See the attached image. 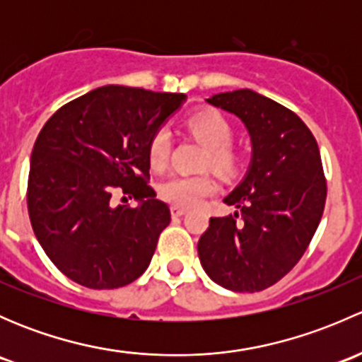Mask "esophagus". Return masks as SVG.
Instances as JSON below:
<instances>
[{
    "mask_svg": "<svg viewBox=\"0 0 362 362\" xmlns=\"http://www.w3.org/2000/svg\"><path fill=\"white\" fill-rule=\"evenodd\" d=\"M185 214H187V208L177 206V204H173V206H171V215H173V217H182V215H185Z\"/></svg>",
    "mask_w": 362,
    "mask_h": 362,
    "instance_id": "esophagus-1",
    "label": "esophagus"
}]
</instances>
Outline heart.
Here are the masks:
<instances>
[{"mask_svg":"<svg viewBox=\"0 0 362 362\" xmlns=\"http://www.w3.org/2000/svg\"><path fill=\"white\" fill-rule=\"evenodd\" d=\"M187 126L208 147L204 164L218 171H231L236 156L231 148L233 127L224 115L215 110L192 113ZM171 133L168 127H159L148 141V160L156 170H163L170 160ZM217 184L208 173H175L160 184V196L178 206L198 204L208 194L215 192Z\"/></svg>","mask_w":362,"mask_h":362,"instance_id":"1","label":"heart"}]
</instances>
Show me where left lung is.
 Instances as JSON below:
<instances>
[{
	"mask_svg": "<svg viewBox=\"0 0 362 362\" xmlns=\"http://www.w3.org/2000/svg\"><path fill=\"white\" fill-rule=\"evenodd\" d=\"M206 103L245 124L252 159L224 198L238 210L210 218L199 261L224 289L257 293L286 276L315 235L327 191L319 145L294 112L250 89L214 94Z\"/></svg>",
	"mask_w": 362,
	"mask_h": 362,
	"instance_id": "obj_1",
	"label": "left lung"
}]
</instances>
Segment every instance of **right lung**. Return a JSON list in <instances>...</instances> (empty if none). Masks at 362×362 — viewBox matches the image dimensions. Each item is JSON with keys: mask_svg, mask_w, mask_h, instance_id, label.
<instances>
[{"mask_svg": "<svg viewBox=\"0 0 362 362\" xmlns=\"http://www.w3.org/2000/svg\"><path fill=\"white\" fill-rule=\"evenodd\" d=\"M185 94L103 86L54 113L29 164L28 211L42 249L61 273L89 289L134 282L151 264L166 203L148 187V141ZM131 194L134 209L111 202Z\"/></svg>", "mask_w": 362, "mask_h": 362, "instance_id": "right-lung-1", "label": "right lung"}]
</instances>
